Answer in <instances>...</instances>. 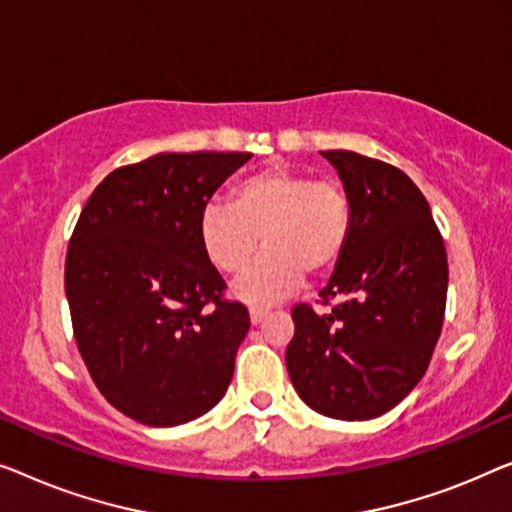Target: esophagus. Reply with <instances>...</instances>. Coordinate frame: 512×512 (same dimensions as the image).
Here are the masks:
<instances>
[{"label": "esophagus", "instance_id": "esophagus-1", "mask_svg": "<svg viewBox=\"0 0 512 512\" xmlns=\"http://www.w3.org/2000/svg\"><path fill=\"white\" fill-rule=\"evenodd\" d=\"M266 318H269V311H266V308H250V322H253V325H259V322H264Z\"/></svg>", "mask_w": 512, "mask_h": 512}]
</instances>
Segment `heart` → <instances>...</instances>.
<instances>
[{
  "label": "heart",
  "instance_id": "heart-1",
  "mask_svg": "<svg viewBox=\"0 0 512 512\" xmlns=\"http://www.w3.org/2000/svg\"><path fill=\"white\" fill-rule=\"evenodd\" d=\"M352 232V197L336 178L269 167L234 185L227 204L199 215V241L222 273H241L259 248L266 253L243 273L232 294L243 304L271 306L322 276L345 255Z\"/></svg>",
  "mask_w": 512,
  "mask_h": 512
}]
</instances>
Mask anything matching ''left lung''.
Masks as SVG:
<instances>
[{
  "label": "left lung",
  "mask_w": 512,
  "mask_h": 512,
  "mask_svg": "<svg viewBox=\"0 0 512 512\" xmlns=\"http://www.w3.org/2000/svg\"><path fill=\"white\" fill-rule=\"evenodd\" d=\"M352 197L341 262L311 306L292 308L285 364L306 406L336 420H373L413 392L441 336L448 255L417 185L392 164L325 150Z\"/></svg>",
  "instance_id": "1"
}]
</instances>
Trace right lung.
I'll return each instance as SVG.
<instances>
[{
  "mask_svg": "<svg viewBox=\"0 0 512 512\" xmlns=\"http://www.w3.org/2000/svg\"><path fill=\"white\" fill-rule=\"evenodd\" d=\"M250 153H160L111 171L71 234V325L104 399L148 427L225 397L250 329L199 241V215Z\"/></svg>",
  "mask_w": 512,
  "mask_h": 512,
  "instance_id": "right-lung-1",
  "label": "right lung"
}]
</instances>
